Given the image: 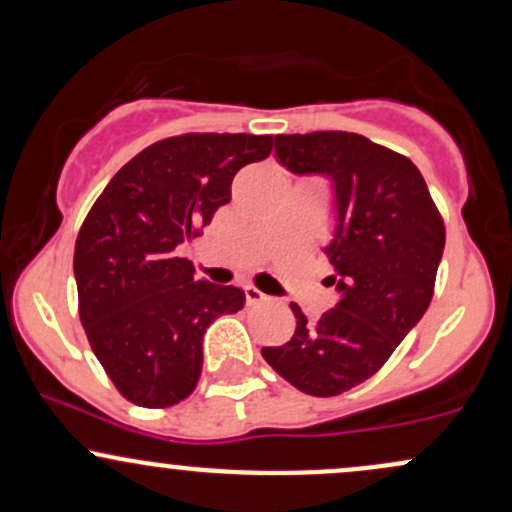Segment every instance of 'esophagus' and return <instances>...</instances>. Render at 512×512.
Masks as SVG:
<instances>
[{"instance_id":"obj_1","label":"esophagus","mask_w":512,"mask_h":512,"mask_svg":"<svg viewBox=\"0 0 512 512\" xmlns=\"http://www.w3.org/2000/svg\"><path fill=\"white\" fill-rule=\"evenodd\" d=\"M243 291H245V301H248L250 305H257V303L267 301V296H264L260 289H255V286H252V284H245Z\"/></svg>"}]
</instances>
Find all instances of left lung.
<instances>
[{
    "mask_svg": "<svg viewBox=\"0 0 512 512\" xmlns=\"http://www.w3.org/2000/svg\"><path fill=\"white\" fill-rule=\"evenodd\" d=\"M276 161L332 182L334 236L325 252L339 301L317 322L291 303L296 332L262 356L305 395H342L378 373L424 317L445 226L419 168L361 134H276Z\"/></svg>",
    "mask_w": 512,
    "mask_h": 512,
    "instance_id": "8db88e82",
    "label": "left lung"
}]
</instances>
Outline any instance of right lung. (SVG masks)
<instances>
[{
	"label": "right lung",
	"mask_w": 512,
	"mask_h": 512,
	"mask_svg": "<svg viewBox=\"0 0 512 512\" xmlns=\"http://www.w3.org/2000/svg\"><path fill=\"white\" fill-rule=\"evenodd\" d=\"M269 134H180L125 163L88 211L74 248L79 317L120 395L173 407L202 375L204 332L245 293L197 281L178 248L231 202V182L272 154Z\"/></svg>",
	"instance_id": "1"
}]
</instances>
